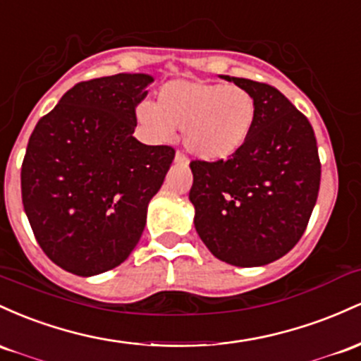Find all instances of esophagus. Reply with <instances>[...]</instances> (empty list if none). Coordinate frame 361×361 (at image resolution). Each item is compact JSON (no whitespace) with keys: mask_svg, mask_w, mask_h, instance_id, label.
Here are the masks:
<instances>
[{"mask_svg":"<svg viewBox=\"0 0 361 361\" xmlns=\"http://www.w3.org/2000/svg\"><path fill=\"white\" fill-rule=\"evenodd\" d=\"M173 160H176V164H180V165H188L189 164V160L185 159L184 153H180V152L176 153V159H173Z\"/></svg>","mask_w":361,"mask_h":361,"instance_id":"34e87169","label":"esophagus"}]
</instances>
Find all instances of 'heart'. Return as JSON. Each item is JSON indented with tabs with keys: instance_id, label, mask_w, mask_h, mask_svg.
<instances>
[{
	"instance_id": "1",
	"label": "heart",
	"mask_w": 361,
	"mask_h": 361,
	"mask_svg": "<svg viewBox=\"0 0 361 361\" xmlns=\"http://www.w3.org/2000/svg\"><path fill=\"white\" fill-rule=\"evenodd\" d=\"M136 121L155 141H169L182 128V143L191 155L220 161L235 155L252 135L257 104L242 87L180 78L160 88L157 105H137Z\"/></svg>"
}]
</instances>
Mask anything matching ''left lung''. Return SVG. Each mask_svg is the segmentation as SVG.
<instances>
[{
  "instance_id": "obj_1",
  "label": "left lung",
  "mask_w": 361,
  "mask_h": 361,
  "mask_svg": "<svg viewBox=\"0 0 361 361\" xmlns=\"http://www.w3.org/2000/svg\"><path fill=\"white\" fill-rule=\"evenodd\" d=\"M257 104L252 135L220 161L192 160L194 226L220 261L264 266L290 252L305 232L321 185L309 119L268 83L221 75Z\"/></svg>"
}]
</instances>
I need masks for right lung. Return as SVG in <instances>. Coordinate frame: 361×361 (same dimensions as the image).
Here are the masks:
<instances>
[{"mask_svg": "<svg viewBox=\"0 0 361 361\" xmlns=\"http://www.w3.org/2000/svg\"><path fill=\"white\" fill-rule=\"evenodd\" d=\"M153 76L80 82L42 117L22 164V201L40 249L78 276L114 269L133 252L148 202L176 157L133 133Z\"/></svg>", "mask_w": 361, "mask_h": 361, "instance_id": "right-lung-1", "label": "right lung"}]
</instances>
